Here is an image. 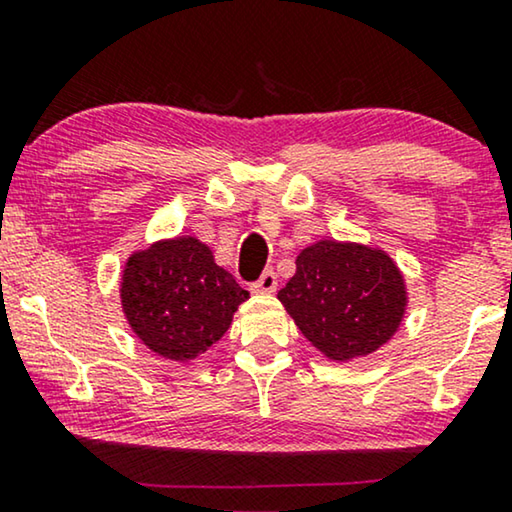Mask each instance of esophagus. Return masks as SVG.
<instances>
[{
    "instance_id": "esophagus-1",
    "label": "esophagus",
    "mask_w": 512,
    "mask_h": 512,
    "mask_svg": "<svg viewBox=\"0 0 512 512\" xmlns=\"http://www.w3.org/2000/svg\"><path fill=\"white\" fill-rule=\"evenodd\" d=\"M277 289V275L272 270H265L261 277H258V282H254L251 286V291L254 293H275Z\"/></svg>"
}]
</instances>
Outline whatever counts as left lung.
<instances>
[{
	"label": "left lung",
	"mask_w": 512,
	"mask_h": 512,
	"mask_svg": "<svg viewBox=\"0 0 512 512\" xmlns=\"http://www.w3.org/2000/svg\"><path fill=\"white\" fill-rule=\"evenodd\" d=\"M300 333L331 361L368 356L394 338L408 291L382 249L319 240L300 251L296 275L277 293Z\"/></svg>",
	"instance_id": "obj_1"
}]
</instances>
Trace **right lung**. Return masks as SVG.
Returning a JSON list of instances; mask_svg holds the SVG:
<instances>
[{
    "mask_svg": "<svg viewBox=\"0 0 512 512\" xmlns=\"http://www.w3.org/2000/svg\"><path fill=\"white\" fill-rule=\"evenodd\" d=\"M247 298L249 291L216 265L212 249L191 235L153 242L123 268L125 319L151 352L170 361L205 354Z\"/></svg>",
    "mask_w": 512,
    "mask_h": 512,
    "instance_id": "1",
    "label": "right lung"
}]
</instances>
